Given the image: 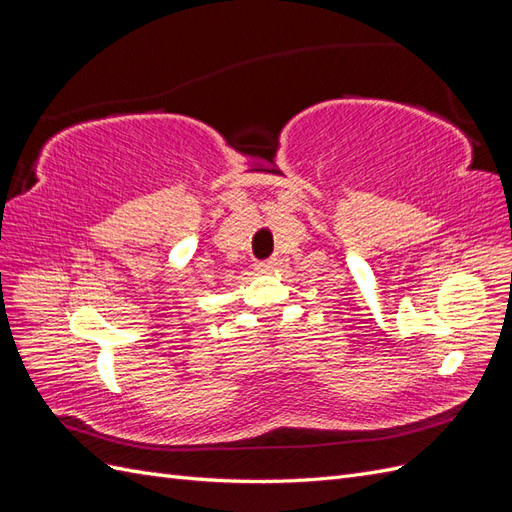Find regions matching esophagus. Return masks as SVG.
<instances>
[{
	"label": "esophagus",
	"mask_w": 512,
	"mask_h": 512,
	"mask_svg": "<svg viewBox=\"0 0 512 512\" xmlns=\"http://www.w3.org/2000/svg\"><path fill=\"white\" fill-rule=\"evenodd\" d=\"M275 265H277L275 260H260V262H256V269H258L260 273H269V271L275 269Z\"/></svg>",
	"instance_id": "34e87169"
}]
</instances>
